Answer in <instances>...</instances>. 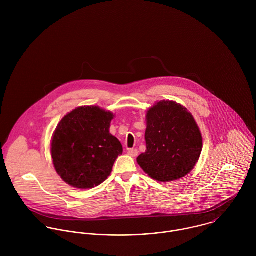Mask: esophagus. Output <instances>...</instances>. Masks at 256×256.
Instances as JSON below:
<instances>
[{
	"label": "esophagus",
	"instance_id": "esophagus-1",
	"mask_svg": "<svg viewBox=\"0 0 256 256\" xmlns=\"http://www.w3.org/2000/svg\"><path fill=\"white\" fill-rule=\"evenodd\" d=\"M138 154H139V152H138V150L137 148H129L128 150V154L129 156H138Z\"/></svg>",
	"mask_w": 256,
	"mask_h": 256
}]
</instances>
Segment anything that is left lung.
I'll list each match as a JSON object with an SVG mask.
<instances>
[{"mask_svg": "<svg viewBox=\"0 0 256 256\" xmlns=\"http://www.w3.org/2000/svg\"><path fill=\"white\" fill-rule=\"evenodd\" d=\"M146 150L139 166L154 180L168 182L188 174L202 152V136L192 114L182 104L162 100L148 110Z\"/></svg>", "mask_w": 256, "mask_h": 256, "instance_id": "obj_1", "label": "left lung"}]
</instances>
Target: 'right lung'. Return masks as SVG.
Returning <instances> with one entry per match:
<instances>
[{"label":"right lung","instance_id":"obj_1","mask_svg":"<svg viewBox=\"0 0 256 256\" xmlns=\"http://www.w3.org/2000/svg\"><path fill=\"white\" fill-rule=\"evenodd\" d=\"M114 115L98 106H82L58 124L51 143L54 168L69 185L88 189L110 176L123 148L110 133Z\"/></svg>","mask_w":256,"mask_h":256}]
</instances>
